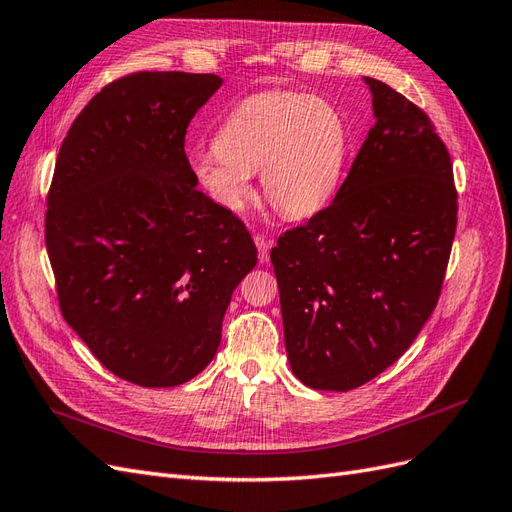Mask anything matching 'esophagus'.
I'll list each match as a JSON object with an SVG mask.
<instances>
[{
	"label": "esophagus",
	"mask_w": 512,
	"mask_h": 512,
	"mask_svg": "<svg viewBox=\"0 0 512 512\" xmlns=\"http://www.w3.org/2000/svg\"><path fill=\"white\" fill-rule=\"evenodd\" d=\"M255 246H257V251H259V261H261V264H268V259H270V242L264 236H255Z\"/></svg>",
	"instance_id": "34e87169"
}]
</instances>
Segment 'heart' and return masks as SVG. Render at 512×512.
<instances>
[{
  "label": "heart",
  "mask_w": 512,
  "mask_h": 512,
  "mask_svg": "<svg viewBox=\"0 0 512 512\" xmlns=\"http://www.w3.org/2000/svg\"><path fill=\"white\" fill-rule=\"evenodd\" d=\"M345 122L328 100L300 92H261L233 107L214 145L188 154L208 197L240 212L253 197V173L272 206L289 218L317 214L332 199L345 160Z\"/></svg>",
  "instance_id": "b5f03b06"
}]
</instances>
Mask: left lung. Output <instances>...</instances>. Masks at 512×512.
<instances>
[{
  "label": "left lung",
  "instance_id": "left-lung-1",
  "mask_svg": "<svg viewBox=\"0 0 512 512\" xmlns=\"http://www.w3.org/2000/svg\"><path fill=\"white\" fill-rule=\"evenodd\" d=\"M375 126L326 210L285 231L270 259L289 367L345 392L397 362L440 298L457 229V191L427 113L364 77Z\"/></svg>",
  "mask_w": 512,
  "mask_h": 512
}]
</instances>
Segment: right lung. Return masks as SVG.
<instances>
[{
    "instance_id": "obj_1",
    "label": "right lung",
    "mask_w": 512,
    "mask_h": 512,
    "mask_svg": "<svg viewBox=\"0 0 512 512\" xmlns=\"http://www.w3.org/2000/svg\"><path fill=\"white\" fill-rule=\"evenodd\" d=\"M216 75L109 83L57 154L45 240L68 326L130 384L180 386L212 362L233 289L257 264L240 218L197 191L186 128Z\"/></svg>"
}]
</instances>
